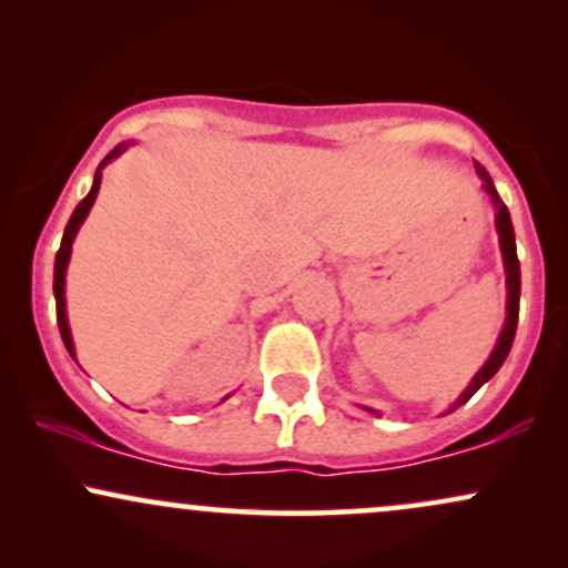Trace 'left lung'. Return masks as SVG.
I'll return each mask as SVG.
<instances>
[{
    "mask_svg": "<svg viewBox=\"0 0 568 568\" xmlns=\"http://www.w3.org/2000/svg\"><path fill=\"white\" fill-rule=\"evenodd\" d=\"M475 173L484 179V189L488 194H491L494 205H497V232H499V247H501V256H505V270H507V323L505 328H501L499 334V342H497V349L491 352V357L486 361V366L475 374V379L470 382V387L465 389V393L459 395V400L454 403L452 410H456L462 406V403H467L470 397L478 393L484 384L491 379L494 374L501 368V363H505V357L510 355V347H513V338H515V328H518V306H520V264H518V253H515V234H513V221H510V213H507L505 202L499 200L497 189H494V181L491 175L480 162H475ZM371 410V408H368Z\"/></svg>",
    "mask_w": 568,
    "mask_h": 568,
    "instance_id": "1",
    "label": "left lung"
}]
</instances>
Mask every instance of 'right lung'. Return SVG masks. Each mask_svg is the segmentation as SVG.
Wrapping results in <instances>:
<instances>
[{
	"mask_svg": "<svg viewBox=\"0 0 568 568\" xmlns=\"http://www.w3.org/2000/svg\"><path fill=\"white\" fill-rule=\"evenodd\" d=\"M125 146H116L114 152L106 154V160L98 165V173H95V181H93V189H90V194L84 197L80 205L74 207V213H71L69 224H67V232H63V240H61V251L55 253V277H53V291H55V315H58V328H61V338L63 344H67L69 355L74 357V342H71V331H69V321H67V298H63V285H67V266H69V256H71V243H74V234L80 230V224L88 216V211L93 207L95 202V194H98V186H101V168L106 165L109 160L116 158V154L122 152Z\"/></svg>",
	"mask_w": 568,
	"mask_h": 568,
	"instance_id": "obj_1",
	"label": "right lung"
}]
</instances>
